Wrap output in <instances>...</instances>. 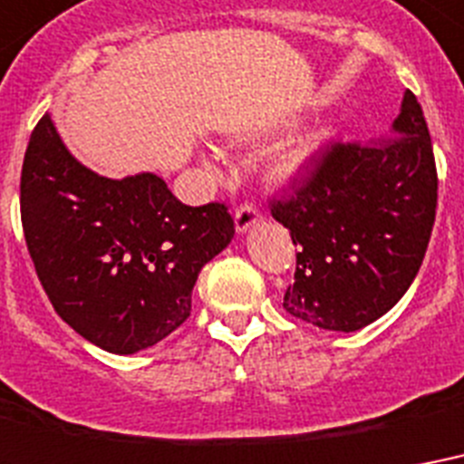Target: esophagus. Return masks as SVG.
Returning <instances> with one entry per match:
<instances>
[{"instance_id":"esophagus-1","label":"esophagus","mask_w":464,"mask_h":464,"mask_svg":"<svg viewBox=\"0 0 464 464\" xmlns=\"http://www.w3.org/2000/svg\"><path fill=\"white\" fill-rule=\"evenodd\" d=\"M258 220H261V213H258L254 203H244V206H239L235 210V227L239 235L249 232Z\"/></svg>"}]
</instances>
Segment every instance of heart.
Instances as JSON below:
<instances>
[{
    "label": "heart",
    "mask_w": 464,
    "mask_h": 464,
    "mask_svg": "<svg viewBox=\"0 0 464 464\" xmlns=\"http://www.w3.org/2000/svg\"><path fill=\"white\" fill-rule=\"evenodd\" d=\"M322 147H324V135H322V132H312V135H307L304 140H300V142L283 157L281 167H278L281 176H295L297 171H303V169L317 157V152Z\"/></svg>",
    "instance_id": "1"
}]
</instances>
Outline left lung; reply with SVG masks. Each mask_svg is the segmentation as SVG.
<instances>
[{
	"label": "left lung",
	"mask_w": 464,
	"mask_h": 464,
	"mask_svg": "<svg viewBox=\"0 0 464 464\" xmlns=\"http://www.w3.org/2000/svg\"><path fill=\"white\" fill-rule=\"evenodd\" d=\"M438 174L421 103L404 92L387 138L334 142L271 215L297 246L283 307L326 332H358L400 303L436 220Z\"/></svg>",
	"instance_id": "1"
}]
</instances>
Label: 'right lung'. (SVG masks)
I'll return each instance as SVG.
<instances>
[{
  "label": "right lung",
  "instance_id": "obj_1",
  "mask_svg": "<svg viewBox=\"0 0 464 464\" xmlns=\"http://www.w3.org/2000/svg\"><path fill=\"white\" fill-rule=\"evenodd\" d=\"M21 222L57 314L118 355L160 343L188 319L200 268L235 237L225 203L183 206L157 174L106 179L86 169L50 113L28 140Z\"/></svg>",
  "mask_w": 464,
  "mask_h": 464
}]
</instances>
